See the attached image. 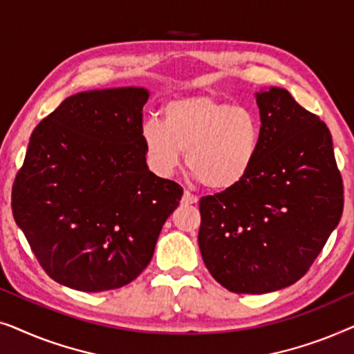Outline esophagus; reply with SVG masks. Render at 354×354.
<instances>
[{
	"instance_id": "obj_1",
	"label": "esophagus",
	"mask_w": 354,
	"mask_h": 354,
	"mask_svg": "<svg viewBox=\"0 0 354 354\" xmlns=\"http://www.w3.org/2000/svg\"><path fill=\"white\" fill-rule=\"evenodd\" d=\"M182 203H183V205H196L198 196L185 190V192H183V196H182Z\"/></svg>"
}]
</instances>
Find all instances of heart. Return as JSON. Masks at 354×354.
<instances>
[{
    "label": "heart",
    "instance_id": "heart-1",
    "mask_svg": "<svg viewBox=\"0 0 354 354\" xmlns=\"http://www.w3.org/2000/svg\"><path fill=\"white\" fill-rule=\"evenodd\" d=\"M164 122L149 119L143 140L149 162L169 176L185 154L188 171L212 192H229L248 177L258 156L261 119L211 95H190L167 101Z\"/></svg>",
    "mask_w": 354,
    "mask_h": 354
}]
</instances>
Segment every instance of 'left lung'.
<instances>
[{
    "label": "left lung",
    "instance_id": "obj_1",
    "mask_svg": "<svg viewBox=\"0 0 354 354\" xmlns=\"http://www.w3.org/2000/svg\"><path fill=\"white\" fill-rule=\"evenodd\" d=\"M261 143L239 187L200 200L198 243L207 270L234 293L298 282L343 212V180L327 125L285 88L256 93Z\"/></svg>",
    "mask_w": 354,
    "mask_h": 354
}]
</instances>
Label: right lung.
Listing matches in <instances>:
<instances>
[{
  "label": "right lung",
  "mask_w": 354,
  "mask_h": 354,
  "mask_svg": "<svg viewBox=\"0 0 354 354\" xmlns=\"http://www.w3.org/2000/svg\"><path fill=\"white\" fill-rule=\"evenodd\" d=\"M138 86L82 91L33 129L11 206L43 270L80 292L143 272L183 195L147 166Z\"/></svg>",
  "instance_id": "add662e5"
}]
</instances>
